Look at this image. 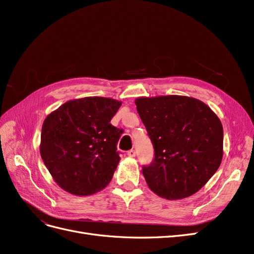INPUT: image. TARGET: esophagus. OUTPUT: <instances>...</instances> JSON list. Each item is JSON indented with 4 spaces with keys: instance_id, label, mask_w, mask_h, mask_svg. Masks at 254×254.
<instances>
[{
    "instance_id": "1",
    "label": "esophagus",
    "mask_w": 254,
    "mask_h": 254,
    "mask_svg": "<svg viewBox=\"0 0 254 254\" xmlns=\"http://www.w3.org/2000/svg\"><path fill=\"white\" fill-rule=\"evenodd\" d=\"M127 155H128L129 157H131V158L135 157V150H134V149H130V150H128Z\"/></svg>"
}]
</instances>
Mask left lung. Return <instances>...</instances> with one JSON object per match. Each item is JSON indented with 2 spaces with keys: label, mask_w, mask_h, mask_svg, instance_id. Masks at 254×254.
<instances>
[{
  "label": "left lung",
  "mask_w": 254,
  "mask_h": 254,
  "mask_svg": "<svg viewBox=\"0 0 254 254\" xmlns=\"http://www.w3.org/2000/svg\"><path fill=\"white\" fill-rule=\"evenodd\" d=\"M135 105L155 152L142 168L149 189L170 200L195 194L221 163L224 130L217 115L187 96L140 97Z\"/></svg>",
  "instance_id": "1"
}]
</instances>
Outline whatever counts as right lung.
Instances as JSON below:
<instances>
[{"mask_svg": "<svg viewBox=\"0 0 254 254\" xmlns=\"http://www.w3.org/2000/svg\"><path fill=\"white\" fill-rule=\"evenodd\" d=\"M122 103L106 97L66 102L45 119L40 153L54 180L68 193L88 196L107 187L120 162L123 129L111 120Z\"/></svg>", "mask_w": 254, "mask_h": 254, "instance_id": "add662e5", "label": "right lung"}]
</instances>
